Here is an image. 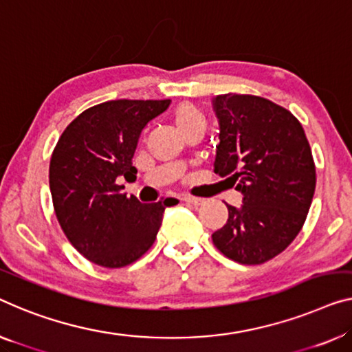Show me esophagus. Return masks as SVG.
<instances>
[{"label":"esophagus","instance_id":"34e87169","mask_svg":"<svg viewBox=\"0 0 352 352\" xmlns=\"http://www.w3.org/2000/svg\"><path fill=\"white\" fill-rule=\"evenodd\" d=\"M182 201L185 202V204H188V206H194V207L201 206V204H202V199H199V197H192V196H183V197H182Z\"/></svg>","mask_w":352,"mask_h":352}]
</instances>
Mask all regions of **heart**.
Returning a JSON list of instances; mask_svg holds the SVG:
<instances>
[{
	"mask_svg": "<svg viewBox=\"0 0 352 352\" xmlns=\"http://www.w3.org/2000/svg\"><path fill=\"white\" fill-rule=\"evenodd\" d=\"M172 115H174V122L180 131L197 123L206 124V117H204L202 110L192 102H180Z\"/></svg>",
	"mask_w": 352,
	"mask_h": 352,
	"instance_id": "obj_1",
	"label": "heart"
}]
</instances>
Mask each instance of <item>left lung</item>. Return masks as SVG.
I'll return each instance as SVG.
<instances>
[{"label":"left lung","instance_id":"obj_1","mask_svg":"<svg viewBox=\"0 0 352 352\" xmlns=\"http://www.w3.org/2000/svg\"><path fill=\"white\" fill-rule=\"evenodd\" d=\"M214 174L228 177L243 204L228 206L213 245L239 264L256 265L291 245L310 210L316 167L305 131L294 115L253 94H218Z\"/></svg>","mask_w":352,"mask_h":352}]
</instances>
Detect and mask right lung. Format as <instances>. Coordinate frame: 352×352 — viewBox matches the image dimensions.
<instances>
[{
	"instance_id": "obj_1",
	"label": "right lung",
	"mask_w": 352,
	"mask_h": 352,
	"mask_svg": "<svg viewBox=\"0 0 352 352\" xmlns=\"http://www.w3.org/2000/svg\"><path fill=\"white\" fill-rule=\"evenodd\" d=\"M170 99H117L93 106L67 124L50 160L49 183L56 219L71 245L94 264L120 269L153 245L164 199L142 204L122 192L118 178H135L133 156L140 133Z\"/></svg>"
}]
</instances>
